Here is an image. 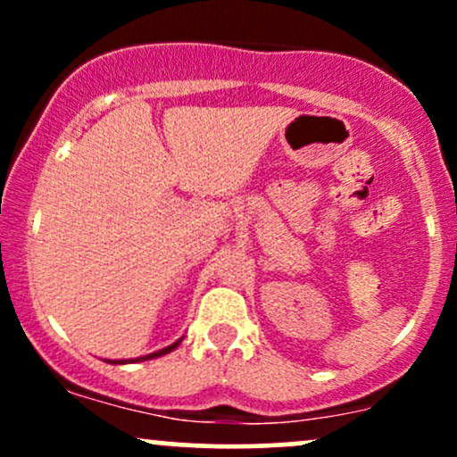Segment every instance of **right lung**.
Listing matches in <instances>:
<instances>
[{"instance_id": "right-lung-1", "label": "right lung", "mask_w": 457, "mask_h": 457, "mask_svg": "<svg viewBox=\"0 0 457 457\" xmlns=\"http://www.w3.org/2000/svg\"><path fill=\"white\" fill-rule=\"evenodd\" d=\"M182 339H178V342H174L171 345H167V348L159 350V353H152L148 356H139V359H127V361H107V363H113V365H124V363H137V361H148V359H156V356H162L167 353H171V350H176L178 345H180Z\"/></svg>"}]
</instances>
